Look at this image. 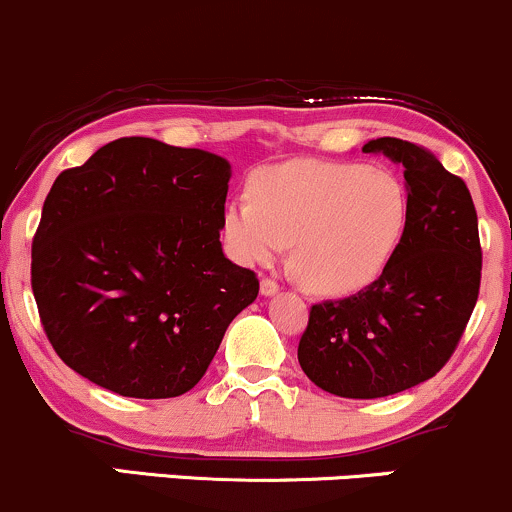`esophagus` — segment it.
<instances>
[{"mask_svg": "<svg viewBox=\"0 0 512 512\" xmlns=\"http://www.w3.org/2000/svg\"><path fill=\"white\" fill-rule=\"evenodd\" d=\"M278 290H280V285L275 280H270V278H263L261 280V294H263V297H270V294H278Z\"/></svg>", "mask_w": 512, "mask_h": 512, "instance_id": "obj_1", "label": "esophagus"}]
</instances>
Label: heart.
I'll return each instance as SVG.
<instances>
[{
    "instance_id": "obj_1",
    "label": "heart",
    "mask_w": 512,
    "mask_h": 512,
    "mask_svg": "<svg viewBox=\"0 0 512 512\" xmlns=\"http://www.w3.org/2000/svg\"><path fill=\"white\" fill-rule=\"evenodd\" d=\"M405 222V186L390 170L302 158L258 170L251 198L222 208V237L244 266L270 263L292 242L304 287L350 294L381 275Z\"/></svg>"
}]
</instances>
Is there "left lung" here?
Listing matches in <instances>:
<instances>
[{
  "label": "left lung",
  "instance_id": "left-lung-1",
  "mask_svg": "<svg viewBox=\"0 0 512 512\" xmlns=\"http://www.w3.org/2000/svg\"><path fill=\"white\" fill-rule=\"evenodd\" d=\"M405 167L407 222L381 278L311 306L299 364L318 388L374 400L429 381L465 333L482 280L470 189L429 150L400 138L364 143Z\"/></svg>",
  "mask_w": 512,
  "mask_h": 512
}]
</instances>
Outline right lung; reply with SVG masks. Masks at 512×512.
<instances>
[{"label":"right lung","mask_w":512,"mask_h":512,"mask_svg":"<svg viewBox=\"0 0 512 512\" xmlns=\"http://www.w3.org/2000/svg\"><path fill=\"white\" fill-rule=\"evenodd\" d=\"M230 177V162L208 150L131 136L54 179L30 282L69 369L141 400L201 381L258 294L254 270L222 254Z\"/></svg>","instance_id":"right-lung-1"}]
</instances>
